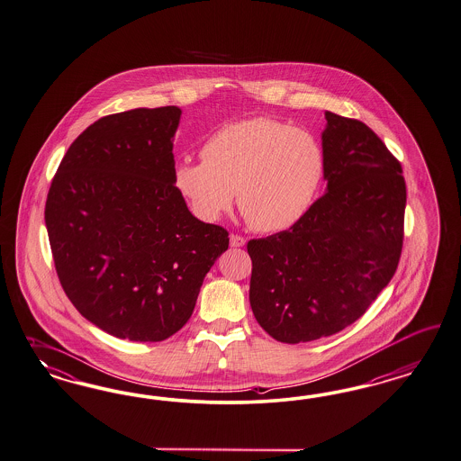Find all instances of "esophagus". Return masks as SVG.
I'll list each match as a JSON object with an SVG mask.
<instances>
[{"instance_id": "34e87169", "label": "esophagus", "mask_w": 461, "mask_h": 461, "mask_svg": "<svg viewBox=\"0 0 461 461\" xmlns=\"http://www.w3.org/2000/svg\"><path fill=\"white\" fill-rule=\"evenodd\" d=\"M247 243V240L243 239V237H240V235H230V245L233 247V249H240V247H243Z\"/></svg>"}]
</instances>
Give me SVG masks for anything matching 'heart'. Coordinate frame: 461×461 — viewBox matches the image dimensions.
<instances>
[{
    "label": "heart",
    "instance_id": "obj_1",
    "mask_svg": "<svg viewBox=\"0 0 461 461\" xmlns=\"http://www.w3.org/2000/svg\"><path fill=\"white\" fill-rule=\"evenodd\" d=\"M325 174L317 138L302 127L255 117L218 129L203 161L180 159L174 187L194 216L212 222L235 199L255 230L276 233L302 220Z\"/></svg>",
    "mask_w": 461,
    "mask_h": 461
}]
</instances>
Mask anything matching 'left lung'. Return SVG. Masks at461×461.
Here are the masks:
<instances>
[{
  "instance_id": "8db88e82",
  "label": "left lung",
  "mask_w": 461,
  "mask_h": 461,
  "mask_svg": "<svg viewBox=\"0 0 461 461\" xmlns=\"http://www.w3.org/2000/svg\"><path fill=\"white\" fill-rule=\"evenodd\" d=\"M325 119V194L289 230L247 245L255 320L286 344L337 334L363 317L402 254V165L361 121L334 112Z\"/></svg>"
}]
</instances>
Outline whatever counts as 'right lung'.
<instances>
[{
    "label": "right lung",
    "mask_w": 461,
    "mask_h": 461,
    "mask_svg": "<svg viewBox=\"0 0 461 461\" xmlns=\"http://www.w3.org/2000/svg\"><path fill=\"white\" fill-rule=\"evenodd\" d=\"M175 105L98 119L66 151L46 203L66 296L107 334L159 342L191 318L228 231L174 187Z\"/></svg>",
    "instance_id": "add662e5"
}]
</instances>
